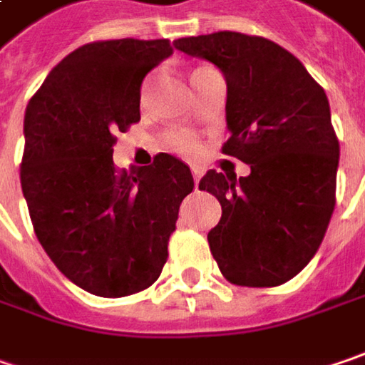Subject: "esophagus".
I'll use <instances>...</instances> for the list:
<instances>
[{
    "label": "esophagus",
    "mask_w": 365,
    "mask_h": 365,
    "mask_svg": "<svg viewBox=\"0 0 365 365\" xmlns=\"http://www.w3.org/2000/svg\"><path fill=\"white\" fill-rule=\"evenodd\" d=\"M191 173L192 178H195V187H199V180H201V176H203V168H201V166H192Z\"/></svg>",
    "instance_id": "esophagus-1"
}]
</instances>
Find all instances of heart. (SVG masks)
<instances>
[{"label": "heart", "instance_id": "b5f03b06", "mask_svg": "<svg viewBox=\"0 0 365 365\" xmlns=\"http://www.w3.org/2000/svg\"><path fill=\"white\" fill-rule=\"evenodd\" d=\"M168 145H170V150L182 155H195L199 152V141L195 139V135L185 133V131L173 133V135L168 137Z\"/></svg>", "mask_w": 365, "mask_h": 365}]
</instances>
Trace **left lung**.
<instances>
[{
	"mask_svg": "<svg viewBox=\"0 0 365 365\" xmlns=\"http://www.w3.org/2000/svg\"><path fill=\"white\" fill-rule=\"evenodd\" d=\"M226 78L230 139L222 152L250 174L210 170L199 189L222 217L207 240L230 283L275 287L317 255L335 210L339 139L324 90L289 51L263 36L213 32L174 41Z\"/></svg>",
	"mask_w": 365,
	"mask_h": 365,
	"instance_id": "1",
	"label": "left lung"
}]
</instances>
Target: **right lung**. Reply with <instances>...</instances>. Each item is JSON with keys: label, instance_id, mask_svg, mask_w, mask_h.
<instances>
[{"label": "right lung", "instance_id": "1", "mask_svg": "<svg viewBox=\"0 0 365 365\" xmlns=\"http://www.w3.org/2000/svg\"><path fill=\"white\" fill-rule=\"evenodd\" d=\"M170 55L166 38L88 43L51 69L26 106L20 182L34 234L94 296H131L160 277L195 187L170 154L131 173L113 162L115 135L139 120L143 78Z\"/></svg>", "mask_w": 365, "mask_h": 365}]
</instances>
